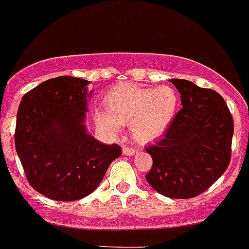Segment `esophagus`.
Masks as SVG:
<instances>
[{
    "label": "esophagus",
    "instance_id": "esophagus-1",
    "mask_svg": "<svg viewBox=\"0 0 249 249\" xmlns=\"http://www.w3.org/2000/svg\"><path fill=\"white\" fill-rule=\"evenodd\" d=\"M123 152H124L125 155H136L137 152H138V148H133V147H128V146H124L123 147Z\"/></svg>",
    "mask_w": 249,
    "mask_h": 249
}]
</instances>
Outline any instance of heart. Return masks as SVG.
<instances>
[{
	"mask_svg": "<svg viewBox=\"0 0 249 249\" xmlns=\"http://www.w3.org/2000/svg\"><path fill=\"white\" fill-rule=\"evenodd\" d=\"M105 111L95 113L103 128L116 132L120 125L132 124V133L141 142H151L173 121L178 95L170 86L141 88L125 83L113 86L105 98Z\"/></svg>",
	"mask_w": 249,
	"mask_h": 249,
	"instance_id": "obj_1",
	"label": "heart"
}]
</instances>
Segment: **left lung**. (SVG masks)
Listing matches in <instances>:
<instances>
[{
    "instance_id": "obj_1",
    "label": "left lung",
    "mask_w": 249,
    "mask_h": 249,
    "mask_svg": "<svg viewBox=\"0 0 249 249\" xmlns=\"http://www.w3.org/2000/svg\"><path fill=\"white\" fill-rule=\"evenodd\" d=\"M170 83L181 94L182 108L163 140L146 148L152 158L146 181L164 196L190 199L208 190L228 169L234 121L217 91L187 80Z\"/></svg>"
}]
</instances>
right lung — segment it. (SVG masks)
<instances>
[{
    "instance_id": "1",
    "label": "right lung",
    "mask_w": 249,
    "mask_h": 249,
    "mask_svg": "<svg viewBox=\"0 0 249 249\" xmlns=\"http://www.w3.org/2000/svg\"><path fill=\"white\" fill-rule=\"evenodd\" d=\"M89 81L59 76L23 95L15 148L33 189L58 201L88 196L121 155L119 144L101 143L84 125Z\"/></svg>"
}]
</instances>
